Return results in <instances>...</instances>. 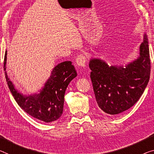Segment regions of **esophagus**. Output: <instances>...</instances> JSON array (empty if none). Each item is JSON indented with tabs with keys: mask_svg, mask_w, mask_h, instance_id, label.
Wrapping results in <instances>:
<instances>
[{
	"mask_svg": "<svg viewBox=\"0 0 154 154\" xmlns=\"http://www.w3.org/2000/svg\"><path fill=\"white\" fill-rule=\"evenodd\" d=\"M75 62H76L77 65L80 66V67H85L87 64L86 56H84L83 54H80L75 59Z\"/></svg>",
	"mask_w": 154,
	"mask_h": 154,
	"instance_id": "esophagus-1",
	"label": "esophagus"
}]
</instances>
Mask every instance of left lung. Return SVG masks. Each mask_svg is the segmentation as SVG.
<instances>
[{"instance_id": "8db88e82", "label": "left lung", "mask_w": 154, "mask_h": 154, "mask_svg": "<svg viewBox=\"0 0 154 154\" xmlns=\"http://www.w3.org/2000/svg\"><path fill=\"white\" fill-rule=\"evenodd\" d=\"M147 37L140 47V57L126 67L111 66L91 59L89 68L98 106L106 113L115 115L131 108L143 94L150 77L151 62Z\"/></svg>"}]
</instances>
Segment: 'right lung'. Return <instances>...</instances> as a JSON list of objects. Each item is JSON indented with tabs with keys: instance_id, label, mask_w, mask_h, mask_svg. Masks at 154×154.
I'll return each instance as SVG.
<instances>
[{
	"instance_id": "1",
	"label": "right lung",
	"mask_w": 154,
	"mask_h": 154,
	"mask_svg": "<svg viewBox=\"0 0 154 154\" xmlns=\"http://www.w3.org/2000/svg\"><path fill=\"white\" fill-rule=\"evenodd\" d=\"M7 51L4 58V71L7 82L14 99L26 113L45 122L58 120L63 112L64 96L68 85L77 76L71 61L58 64L54 68L51 75L39 94L25 96L14 88L8 77L6 70Z\"/></svg>"
}]
</instances>
